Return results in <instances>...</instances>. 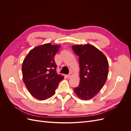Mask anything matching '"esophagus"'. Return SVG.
<instances>
[{
  "mask_svg": "<svg viewBox=\"0 0 131 131\" xmlns=\"http://www.w3.org/2000/svg\"><path fill=\"white\" fill-rule=\"evenodd\" d=\"M72 75H73V74L72 73H70L68 75H67V78H70L71 77H72Z\"/></svg>",
  "mask_w": 131,
  "mask_h": 131,
  "instance_id": "1",
  "label": "esophagus"
}]
</instances>
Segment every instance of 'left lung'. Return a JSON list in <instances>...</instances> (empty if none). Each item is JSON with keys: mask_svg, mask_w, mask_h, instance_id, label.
I'll list each match as a JSON object with an SVG mask.
<instances>
[{"mask_svg": "<svg viewBox=\"0 0 131 131\" xmlns=\"http://www.w3.org/2000/svg\"><path fill=\"white\" fill-rule=\"evenodd\" d=\"M72 49L79 57L80 84L74 89L82 100H89L99 92L106 81L108 62L104 54L92 45H73Z\"/></svg>", "mask_w": 131, "mask_h": 131, "instance_id": "left-lung-1", "label": "left lung"}]
</instances>
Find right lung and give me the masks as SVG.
I'll use <instances>...</instances> for the list:
<instances>
[{"mask_svg": "<svg viewBox=\"0 0 131 131\" xmlns=\"http://www.w3.org/2000/svg\"><path fill=\"white\" fill-rule=\"evenodd\" d=\"M59 46L50 43L35 47L23 61V80L29 93L39 100H45L53 96L63 77L56 72L54 56Z\"/></svg>", "mask_w": 131, "mask_h": 131, "instance_id": "add662e5", "label": "right lung"}]
</instances>
